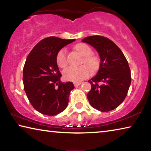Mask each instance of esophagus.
<instances>
[{
    "label": "esophagus",
    "instance_id": "34e87169",
    "mask_svg": "<svg viewBox=\"0 0 151 151\" xmlns=\"http://www.w3.org/2000/svg\"><path fill=\"white\" fill-rule=\"evenodd\" d=\"M81 84V83H80V82H75V83H74V85H75V86H79Z\"/></svg>",
    "mask_w": 151,
    "mask_h": 151
}]
</instances>
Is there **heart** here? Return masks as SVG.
<instances>
[{"label":"heart","mask_w":151,"mask_h":151,"mask_svg":"<svg viewBox=\"0 0 151 151\" xmlns=\"http://www.w3.org/2000/svg\"><path fill=\"white\" fill-rule=\"evenodd\" d=\"M76 49L85 57L83 62L88 65L92 70H94L98 65V59L93 55V51L88 45L85 44H79L76 46ZM57 65L60 68H65L68 65L67 50L63 48L58 51L57 55ZM63 77L66 81L73 82H81L88 78L91 75V70L86 65L80 66H68L63 70Z\"/></svg>","instance_id":"1"}]
</instances>
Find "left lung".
<instances>
[{
  "label": "left lung",
  "mask_w": 151,
  "mask_h": 151,
  "mask_svg": "<svg viewBox=\"0 0 151 151\" xmlns=\"http://www.w3.org/2000/svg\"><path fill=\"white\" fill-rule=\"evenodd\" d=\"M83 42L96 48L101 58L96 75L88 81L91 89L87 94L91 105L101 112L118 107L127 95L131 83V70L121 50L103 36L87 37Z\"/></svg>",
  "instance_id": "1"
}]
</instances>
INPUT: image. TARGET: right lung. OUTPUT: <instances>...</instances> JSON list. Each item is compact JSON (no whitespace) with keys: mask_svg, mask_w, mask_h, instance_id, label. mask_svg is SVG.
<instances>
[{"mask_svg":"<svg viewBox=\"0 0 151 151\" xmlns=\"http://www.w3.org/2000/svg\"><path fill=\"white\" fill-rule=\"evenodd\" d=\"M75 39L49 37L37 43L27 58L23 68L24 89L30 104L42 114L54 116L68 105L73 83L60 81L57 55Z\"/></svg>","mask_w":151,"mask_h":151,"instance_id":"add662e5","label":"right lung"}]
</instances>
